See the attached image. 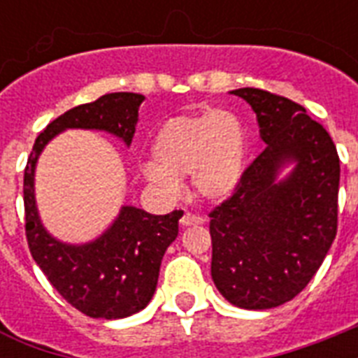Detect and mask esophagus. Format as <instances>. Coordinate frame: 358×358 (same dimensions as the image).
<instances>
[{
    "mask_svg": "<svg viewBox=\"0 0 358 358\" xmlns=\"http://www.w3.org/2000/svg\"><path fill=\"white\" fill-rule=\"evenodd\" d=\"M202 221H204V219L195 215V213L185 212L184 215H182V219H180V224H182V227H193V224H201Z\"/></svg>",
    "mask_w": 358,
    "mask_h": 358,
    "instance_id": "esophagus-1",
    "label": "esophagus"
}]
</instances>
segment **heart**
<instances>
[{"label":"heart","instance_id":"obj_1","mask_svg":"<svg viewBox=\"0 0 358 358\" xmlns=\"http://www.w3.org/2000/svg\"><path fill=\"white\" fill-rule=\"evenodd\" d=\"M152 157L143 173L163 193H176L178 178L189 174L196 195L223 201L245 173L247 134L238 115L227 109L178 115L157 128Z\"/></svg>","mask_w":358,"mask_h":358}]
</instances>
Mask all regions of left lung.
I'll return each instance as SVG.
<instances>
[{
	"instance_id": "left-lung-1",
	"label": "left lung",
	"mask_w": 358,
	"mask_h": 358,
	"mask_svg": "<svg viewBox=\"0 0 358 358\" xmlns=\"http://www.w3.org/2000/svg\"><path fill=\"white\" fill-rule=\"evenodd\" d=\"M232 94L256 113L266 148L210 212L212 278L232 305L266 310L303 292L336 238L340 157L299 103L252 87ZM288 162L292 173L277 180Z\"/></svg>"
}]
</instances>
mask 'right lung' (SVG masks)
Here are the masks:
<instances>
[{
    "mask_svg": "<svg viewBox=\"0 0 358 358\" xmlns=\"http://www.w3.org/2000/svg\"><path fill=\"white\" fill-rule=\"evenodd\" d=\"M143 100L145 96L135 92H111L69 109L36 137L24 171L25 238L31 256L61 297L91 317L119 320L150 303L163 255L178 236L184 212L152 215L124 206L98 239L85 245L63 243L48 234L36 212V159L48 141L69 128L103 129L129 146Z\"/></svg>",
    "mask_w": 358,
    "mask_h": 358,
    "instance_id": "1",
    "label": "right lung"
}]
</instances>
